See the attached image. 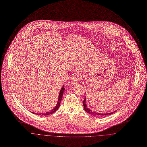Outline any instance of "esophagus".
<instances>
[{
  "instance_id": "34e87169",
  "label": "esophagus",
  "mask_w": 147,
  "mask_h": 147,
  "mask_svg": "<svg viewBox=\"0 0 147 147\" xmlns=\"http://www.w3.org/2000/svg\"><path fill=\"white\" fill-rule=\"evenodd\" d=\"M81 79H82V76L80 74H76L72 76V78H71L70 80H71V82L72 84H76Z\"/></svg>"
}]
</instances>
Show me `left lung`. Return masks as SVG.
<instances>
[{"label":"left lung","instance_id":"8db88e82","mask_svg":"<svg viewBox=\"0 0 147 147\" xmlns=\"http://www.w3.org/2000/svg\"><path fill=\"white\" fill-rule=\"evenodd\" d=\"M83 104L84 105V110L86 112L89 114H91L92 115H95L96 116H103L104 115H111L112 113H113L114 112H116V111H114V112H110V113H97V112H94L92 111H91V110H90L89 109H88L86 106V102H85V98H84V101H83Z\"/></svg>","mask_w":147,"mask_h":147}]
</instances>
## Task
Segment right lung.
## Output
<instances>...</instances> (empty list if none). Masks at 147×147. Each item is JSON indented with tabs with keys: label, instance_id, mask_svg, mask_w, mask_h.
Here are the masks:
<instances>
[{
	"label": "right lung",
	"instance_id": "add662e5",
	"mask_svg": "<svg viewBox=\"0 0 147 147\" xmlns=\"http://www.w3.org/2000/svg\"><path fill=\"white\" fill-rule=\"evenodd\" d=\"M64 91V86H63V87L62 88L61 91L59 92V98H58V102H57V104L56 105V106H55V107L52 110H51V111L49 112H46V113H34V112H32L33 113H35V115H40V116H43V115H51L54 112H56V111L58 109V108L59 107V106H60V104H61V100H62V98L63 96V92Z\"/></svg>",
	"mask_w": 147,
	"mask_h": 147
}]
</instances>
